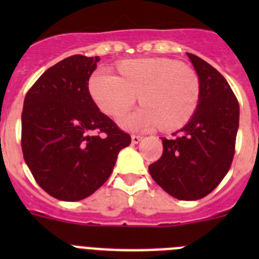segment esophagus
Returning <instances> with one entry per match:
<instances>
[{"instance_id":"34e87169","label":"esophagus","mask_w":259,"mask_h":259,"mask_svg":"<svg viewBox=\"0 0 259 259\" xmlns=\"http://www.w3.org/2000/svg\"><path fill=\"white\" fill-rule=\"evenodd\" d=\"M132 143L134 144H139L141 140H143V136H140V135H132Z\"/></svg>"}]
</instances>
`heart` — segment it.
Returning a JSON list of instances; mask_svg holds the SVG:
<instances>
[{
	"label": "heart",
	"mask_w": 259,
	"mask_h": 259,
	"mask_svg": "<svg viewBox=\"0 0 259 259\" xmlns=\"http://www.w3.org/2000/svg\"><path fill=\"white\" fill-rule=\"evenodd\" d=\"M122 76L109 68H98L89 80V91L98 107L110 116H120L137 95L143 106L123 116L130 130L161 125L176 130L188 122L197 109L200 81L197 75L179 62L166 58L128 59L119 65Z\"/></svg>",
	"instance_id": "b5f03b06"
}]
</instances>
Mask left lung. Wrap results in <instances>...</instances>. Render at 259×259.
<instances>
[{"label":"left lung","instance_id":"1","mask_svg":"<svg viewBox=\"0 0 259 259\" xmlns=\"http://www.w3.org/2000/svg\"><path fill=\"white\" fill-rule=\"evenodd\" d=\"M187 56L200 81L197 109L174 137H162L163 153L150 164L149 172L172 197L193 201L211 193L230 170L239 128V101L221 72L200 57Z\"/></svg>","mask_w":259,"mask_h":259}]
</instances>
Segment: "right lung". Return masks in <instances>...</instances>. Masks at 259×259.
<instances>
[{
    "instance_id": "add662e5",
    "label": "right lung",
    "mask_w": 259,
    "mask_h": 259,
    "mask_svg": "<svg viewBox=\"0 0 259 259\" xmlns=\"http://www.w3.org/2000/svg\"><path fill=\"white\" fill-rule=\"evenodd\" d=\"M98 57L71 56L48 68L24 98L22 152L36 183L57 200L80 201L113 172L131 136L100 111L88 81Z\"/></svg>"
}]
</instances>
